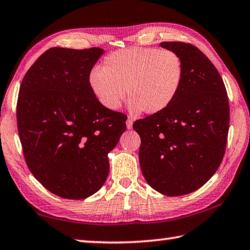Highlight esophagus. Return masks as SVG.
Instances as JSON below:
<instances>
[{"instance_id": "1", "label": "esophagus", "mask_w": 250, "mask_h": 250, "mask_svg": "<svg viewBox=\"0 0 250 250\" xmlns=\"http://www.w3.org/2000/svg\"><path fill=\"white\" fill-rule=\"evenodd\" d=\"M132 125H133V120L131 119V118H128V119H126V128L131 129L132 128Z\"/></svg>"}]
</instances>
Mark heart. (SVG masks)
Masks as SVG:
<instances>
[{
    "label": "heart",
    "instance_id": "obj_1",
    "mask_svg": "<svg viewBox=\"0 0 250 250\" xmlns=\"http://www.w3.org/2000/svg\"><path fill=\"white\" fill-rule=\"evenodd\" d=\"M183 74V62L173 50L133 47L109 55L88 80L104 108L117 110L128 95L131 112L155 115L175 99Z\"/></svg>",
    "mask_w": 250,
    "mask_h": 250
}]
</instances>
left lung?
<instances>
[{
	"label": "left lung",
	"instance_id": "1",
	"mask_svg": "<svg viewBox=\"0 0 250 250\" xmlns=\"http://www.w3.org/2000/svg\"><path fill=\"white\" fill-rule=\"evenodd\" d=\"M183 62L180 91L168 107L137 120L139 160L152 188L167 196L196 191L217 171L225 154L229 104L225 84L200 49L182 42H163Z\"/></svg>",
	"mask_w": 250,
	"mask_h": 250
}]
</instances>
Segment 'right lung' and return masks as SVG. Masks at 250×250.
Masks as SVG:
<instances>
[{
  "mask_svg": "<svg viewBox=\"0 0 250 250\" xmlns=\"http://www.w3.org/2000/svg\"><path fill=\"white\" fill-rule=\"evenodd\" d=\"M101 48L54 47L21 83L16 118L25 161L49 192L83 200L109 173L108 153L126 129L124 113L104 108L89 86Z\"/></svg>",
  "mask_w": 250,
  "mask_h": 250,
  "instance_id": "right-lung-1",
  "label": "right lung"
}]
</instances>
